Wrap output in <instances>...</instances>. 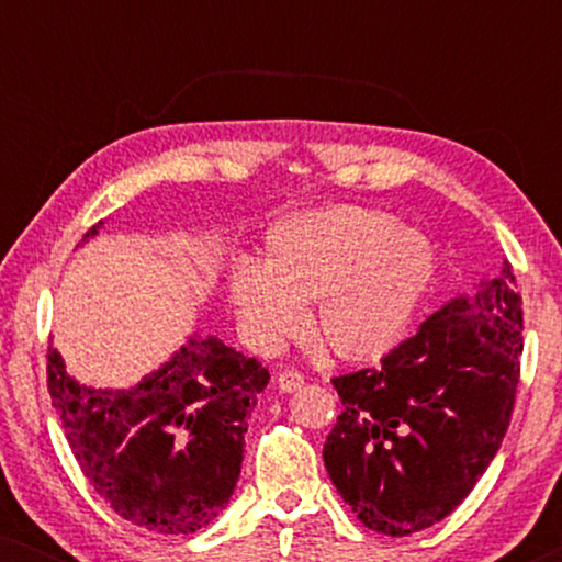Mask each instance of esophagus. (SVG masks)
<instances>
[{"label": "esophagus", "mask_w": 562, "mask_h": 562, "mask_svg": "<svg viewBox=\"0 0 562 562\" xmlns=\"http://www.w3.org/2000/svg\"><path fill=\"white\" fill-rule=\"evenodd\" d=\"M276 383H279L281 391H286V394H291V391L302 389L304 386V375L296 373V371H283L276 375Z\"/></svg>", "instance_id": "esophagus-1"}]
</instances>
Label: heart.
Instances as JSON below:
<instances>
[{"label":"heart","instance_id":"heart-1","mask_svg":"<svg viewBox=\"0 0 562 562\" xmlns=\"http://www.w3.org/2000/svg\"><path fill=\"white\" fill-rule=\"evenodd\" d=\"M429 250L396 217L363 206H325L281 220L266 263L229 273V302L248 345L271 352L304 325L348 360L389 352L409 329L432 283Z\"/></svg>","mask_w":562,"mask_h":562}]
</instances>
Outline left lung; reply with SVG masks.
Wrapping results in <instances>:
<instances>
[{"instance_id":"1","label":"left lung","mask_w":562,"mask_h":562,"mask_svg":"<svg viewBox=\"0 0 562 562\" xmlns=\"http://www.w3.org/2000/svg\"><path fill=\"white\" fill-rule=\"evenodd\" d=\"M521 348V296L504 263L445 302L379 368L333 379L342 414L322 458L368 529L422 532L471 494L509 427Z\"/></svg>"}]
</instances>
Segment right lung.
I'll return each mask as SVG.
<instances>
[{
    "instance_id": "1",
    "label": "right lung",
    "mask_w": 562,
    "mask_h": 562,
    "mask_svg": "<svg viewBox=\"0 0 562 562\" xmlns=\"http://www.w3.org/2000/svg\"><path fill=\"white\" fill-rule=\"evenodd\" d=\"M268 379L256 358L199 333L127 389L76 381L48 348L50 398L83 475L122 519L160 535H194L225 509L240 479L245 417Z\"/></svg>"
}]
</instances>
